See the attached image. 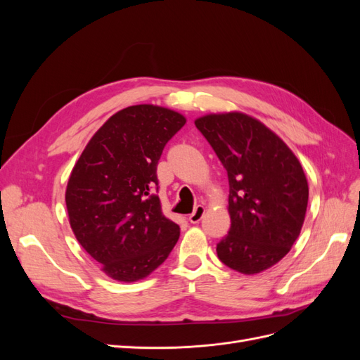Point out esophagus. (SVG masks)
<instances>
[{
    "label": "esophagus",
    "mask_w": 360,
    "mask_h": 360,
    "mask_svg": "<svg viewBox=\"0 0 360 360\" xmlns=\"http://www.w3.org/2000/svg\"><path fill=\"white\" fill-rule=\"evenodd\" d=\"M204 212H205L204 205L198 204V205L193 209V212L189 214V222H191V224H198V222L202 219Z\"/></svg>",
    "instance_id": "34e87169"
}]
</instances>
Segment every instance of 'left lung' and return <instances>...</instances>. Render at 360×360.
<instances>
[{
  "label": "left lung",
  "mask_w": 360,
  "mask_h": 360,
  "mask_svg": "<svg viewBox=\"0 0 360 360\" xmlns=\"http://www.w3.org/2000/svg\"><path fill=\"white\" fill-rule=\"evenodd\" d=\"M228 174L230 231L217 243L219 259L245 275L284 258L297 240L308 207L300 162L278 135L242 112L195 120Z\"/></svg>",
  "instance_id": "1"
}]
</instances>
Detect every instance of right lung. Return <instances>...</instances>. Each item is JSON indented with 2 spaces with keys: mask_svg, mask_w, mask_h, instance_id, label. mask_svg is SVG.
<instances>
[{
  "mask_svg": "<svg viewBox=\"0 0 360 360\" xmlns=\"http://www.w3.org/2000/svg\"><path fill=\"white\" fill-rule=\"evenodd\" d=\"M186 123L181 114L135 105L97 130L66 189L72 230L105 274L122 282L148 276L176 246L180 226L163 216L158 162Z\"/></svg>",
  "mask_w": 360,
  "mask_h": 360,
  "instance_id": "obj_1",
  "label": "right lung"
}]
</instances>
